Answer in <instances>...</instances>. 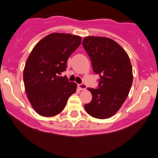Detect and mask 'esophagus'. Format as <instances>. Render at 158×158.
<instances>
[{"instance_id":"1","label":"esophagus","mask_w":158,"mask_h":158,"mask_svg":"<svg viewBox=\"0 0 158 158\" xmlns=\"http://www.w3.org/2000/svg\"><path fill=\"white\" fill-rule=\"evenodd\" d=\"M78 87L79 88V89H80V90H85L87 86H86V85L85 83H81V84L78 85Z\"/></svg>"}]
</instances>
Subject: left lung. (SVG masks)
Segmentation results:
<instances>
[{
  "instance_id": "obj_1",
  "label": "left lung",
  "mask_w": 158,
  "mask_h": 158,
  "mask_svg": "<svg viewBox=\"0 0 158 158\" xmlns=\"http://www.w3.org/2000/svg\"><path fill=\"white\" fill-rule=\"evenodd\" d=\"M94 73L99 76L98 89L89 88L92 101L85 104L86 112L98 119H107L118 111L129 94L132 83L130 60L114 40L89 36L82 41Z\"/></svg>"
}]
</instances>
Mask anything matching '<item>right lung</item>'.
<instances>
[{
    "label": "right lung",
    "instance_id": "obj_1",
    "mask_svg": "<svg viewBox=\"0 0 158 158\" xmlns=\"http://www.w3.org/2000/svg\"><path fill=\"white\" fill-rule=\"evenodd\" d=\"M82 38L65 33H52L35 46L23 72L25 89L35 110L53 117L65 107L76 84L69 82L66 71L68 58L81 44Z\"/></svg>",
    "mask_w": 158,
    "mask_h": 158
}]
</instances>
